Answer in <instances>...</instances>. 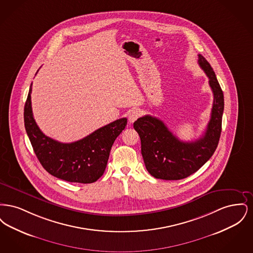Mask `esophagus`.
<instances>
[{"mask_svg": "<svg viewBox=\"0 0 253 253\" xmlns=\"http://www.w3.org/2000/svg\"><path fill=\"white\" fill-rule=\"evenodd\" d=\"M140 111H138V110H132L131 111L130 113H129V116H128V120L129 121L132 123V122H134V121H136L139 117H140Z\"/></svg>", "mask_w": 253, "mask_h": 253, "instance_id": "esophagus-1", "label": "esophagus"}]
</instances>
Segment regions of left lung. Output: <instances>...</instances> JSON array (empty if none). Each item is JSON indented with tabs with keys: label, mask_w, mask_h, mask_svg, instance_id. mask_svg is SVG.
Instances as JSON below:
<instances>
[{
	"label": "left lung",
	"mask_w": 253,
	"mask_h": 253,
	"mask_svg": "<svg viewBox=\"0 0 253 253\" xmlns=\"http://www.w3.org/2000/svg\"><path fill=\"white\" fill-rule=\"evenodd\" d=\"M198 63L208 76L213 93L211 120L202 137L191 142L181 141L163 121L150 115L139 118L133 123L134 130L140 136L146 169L156 178H186L201 168L216 150L222 131L224 95L213 69L200 54Z\"/></svg>",
	"instance_id": "1"
}]
</instances>
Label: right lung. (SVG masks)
<instances>
[{"mask_svg":"<svg viewBox=\"0 0 253 253\" xmlns=\"http://www.w3.org/2000/svg\"><path fill=\"white\" fill-rule=\"evenodd\" d=\"M31 86L24 105V127L40 163L50 174L62 180L96 182L105 170L111 148L125 129L127 119L109 123L81 140L61 143L46 136L38 127L32 113Z\"/></svg>","mask_w":253,"mask_h":253,"instance_id":"add662e5","label":"right lung"}]
</instances>
